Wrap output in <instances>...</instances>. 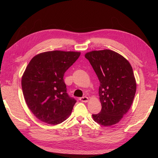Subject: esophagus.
<instances>
[{"label": "esophagus", "mask_w": 158, "mask_h": 158, "mask_svg": "<svg viewBox=\"0 0 158 158\" xmlns=\"http://www.w3.org/2000/svg\"><path fill=\"white\" fill-rule=\"evenodd\" d=\"M80 100L82 102H88V98L86 96H84L82 98H80Z\"/></svg>", "instance_id": "esophagus-1"}]
</instances>
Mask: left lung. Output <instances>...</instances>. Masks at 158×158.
Listing matches in <instances>:
<instances>
[{"label": "left lung", "instance_id": "8db88e82", "mask_svg": "<svg viewBox=\"0 0 158 158\" xmlns=\"http://www.w3.org/2000/svg\"><path fill=\"white\" fill-rule=\"evenodd\" d=\"M85 57L100 82L102 110L92 114L94 120L105 127L115 125L128 111L135 95L136 84L132 66L123 56L109 49L91 51Z\"/></svg>", "mask_w": 158, "mask_h": 158}]
</instances>
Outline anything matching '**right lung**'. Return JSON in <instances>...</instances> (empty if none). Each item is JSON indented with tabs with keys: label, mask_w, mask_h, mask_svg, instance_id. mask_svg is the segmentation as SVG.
I'll list each match as a JSON object with an SVG mask.
<instances>
[{
	"label": "right lung",
	"mask_w": 158,
	"mask_h": 158,
	"mask_svg": "<svg viewBox=\"0 0 158 158\" xmlns=\"http://www.w3.org/2000/svg\"><path fill=\"white\" fill-rule=\"evenodd\" d=\"M80 52L53 51L35 56L22 76V88L28 107L42 122L56 125L71 114L76 99L66 92L65 72Z\"/></svg>",
	"instance_id": "right-lung-1"
}]
</instances>
